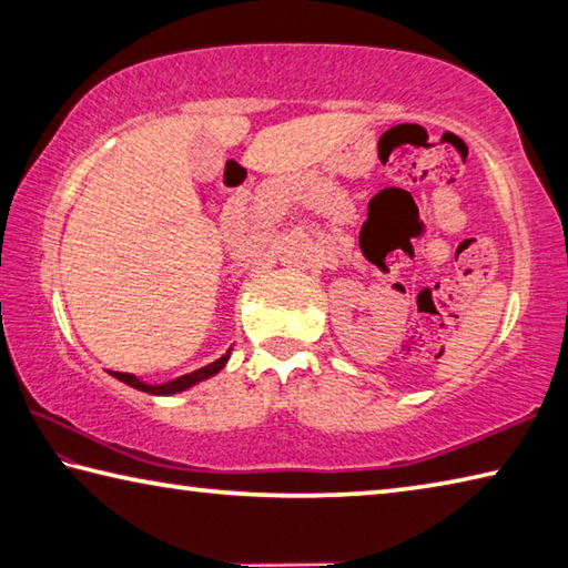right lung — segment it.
<instances>
[{
    "label": "right lung",
    "instance_id": "obj_1",
    "mask_svg": "<svg viewBox=\"0 0 568 568\" xmlns=\"http://www.w3.org/2000/svg\"><path fill=\"white\" fill-rule=\"evenodd\" d=\"M227 358H230V351L223 355V358H217L215 363L205 365V368H197V371H192V373H185V376L172 378L168 383H145V381H140L138 376H132V373H114V378L122 381V383H128V386L138 388L142 393H152V396H172V393H182V390H187L192 386H197V383H203L207 378L217 376V373L225 368Z\"/></svg>",
    "mask_w": 568,
    "mask_h": 568
}]
</instances>
